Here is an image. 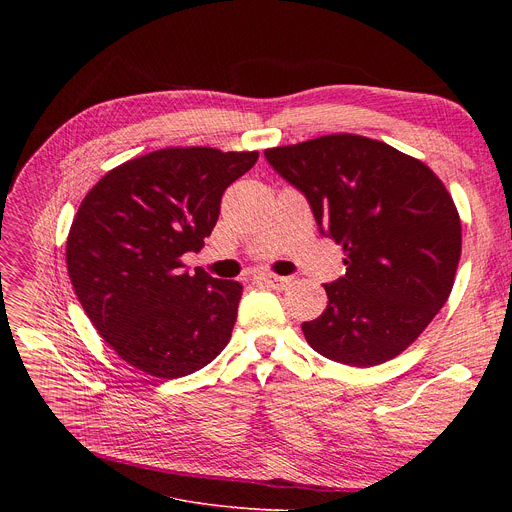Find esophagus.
Here are the masks:
<instances>
[{
  "mask_svg": "<svg viewBox=\"0 0 512 512\" xmlns=\"http://www.w3.org/2000/svg\"><path fill=\"white\" fill-rule=\"evenodd\" d=\"M259 282H261V284H265L267 288H276V290H280V288H284V286L290 282V278L276 276V274H265V276H261V278H259Z\"/></svg>",
  "mask_w": 512,
  "mask_h": 512,
  "instance_id": "1",
  "label": "esophagus"
}]
</instances>
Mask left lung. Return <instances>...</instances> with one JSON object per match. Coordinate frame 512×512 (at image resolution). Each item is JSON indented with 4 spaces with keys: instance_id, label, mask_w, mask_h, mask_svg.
Listing matches in <instances>:
<instances>
[{
    "instance_id": "8db88e82",
    "label": "left lung",
    "mask_w": 512,
    "mask_h": 512,
    "mask_svg": "<svg viewBox=\"0 0 512 512\" xmlns=\"http://www.w3.org/2000/svg\"><path fill=\"white\" fill-rule=\"evenodd\" d=\"M307 197L346 274L324 284L328 307L301 326L326 359L371 367L409 348L444 307L461 259V218L423 161L359 134L265 149Z\"/></svg>"
}]
</instances>
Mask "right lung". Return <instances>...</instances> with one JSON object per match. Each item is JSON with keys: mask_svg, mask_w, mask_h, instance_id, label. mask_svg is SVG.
<instances>
[{"mask_svg": "<svg viewBox=\"0 0 512 512\" xmlns=\"http://www.w3.org/2000/svg\"><path fill=\"white\" fill-rule=\"evenodd\" d=\"M257 151L168 147L107 172L80 203L66 240L76 297L99 336L134 369L176 380L218 357L242 286L184 270L218 222L226 188Z\"/></svg>", "mask_w": 512, "mask_h": 512, "instance_id": "1", "label": "right lung"}]
</instances>
